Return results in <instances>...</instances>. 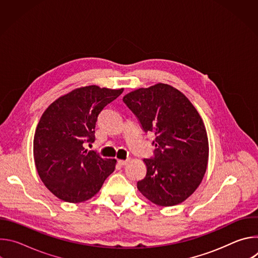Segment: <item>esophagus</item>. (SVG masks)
Listing matches in <instances>:
<instances>
[{"mask_svg":"<svg viewBox=\"0 0 258 258\" xmlns=\"http://www.w3.org/2000/svg\"><path fill=\"white\" fill-rule=\"evenodd\" d=\"M128 162H130V159H125V160L120 159V160H118V164L119 165H126Z\"/></svg>","mask_w":258,"mask_h":258,"instance_id":"1","label":"esophagus"}]
</instances>
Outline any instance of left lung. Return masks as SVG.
I'll use <instances>...</instances> for the list:
<instances>
[{"instance_id":"8db88e82","label":"left lung","mask_w":258,"mask_h":258,"mask_svg":"<svg viewBox=\"0 0 258 258\" xmlns=\"http://www.w3.org/2000/svg\"><path fill=\"white\" fill-rule=\"evenodd\" d=\"M144 132L155 135L154 156L138 190L159 206H173L199 187L208 163L204 122L190 100L166 84L140 88L123 97Z\"/></svg>"}]
</instances>
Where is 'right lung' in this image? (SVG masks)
<instances>
[{
	"label": "right lung",
	"instance_id": "1",
	"mask_svg": "<svg viewBox=\"0 0 258 258\" xmlns=\"http://www.w3.org/2000/svg\"><path fill=\"white\" fill-rule=\"evenodd\" d=\"M123 92L98 86L73 90L43 113L33 138V158L45 186L59 199L84 202L94 197L114 171L116 160L88 151L100 112Z\"/></svg>",
	"mask_w": 258,
	"mask_h": 258
}]
</instances>
